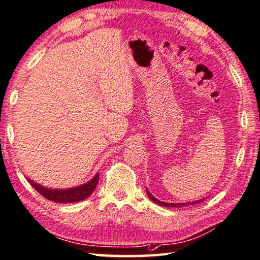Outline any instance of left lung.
<instances>
[{"label": "left lung", "mask_w": 260, "mask_h": 260, "mask_svg": "<svg viewBox=\"0 0 260 260\" xmlns=\"http://www.w3.org/2000/svg\"><path fill=\"white\" fill-rule=\"evenodd\" d=\"M146 190H147V194H148V197H149L151 200H153V202H154L155 204L160 205V206H164V207H183V206H188V205L199 204V203L204 202V199H205V198H203V199L196 200V202H192V203H165V202H160V200L156 199V198L154 197V196L149 192L148 189H146Z\"/></svg>", "instance_id": "left-lung-1"}]
</instances>
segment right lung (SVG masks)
Returning a JSON list of instances; mask_svg holds the SVG:
<instances>
[{
    "label": "right lung",
    "mask_w": 260,
    "mask_h": 260,
    "mask_svg": "<svg viewBox=\"0 0 260 260\" xmlns=\"http://www.w3.org/2000/svg\"><path fill=\"white\" fill-rule=\"evenodd\" d=\"M99 176H100V173L97 172L94 176H92V179H90L88 182L77 185V187L67 188V189L47 188L35 182V181H32L29 178L27 179L32 187L48 200H52L54 203L68 204V203L81 202V200L89 197V196L92 193V191H94L95 188L97 187V183H99Z\"/></svg>",
    "instance_id": "right-lung-1"
}]
</instances>
